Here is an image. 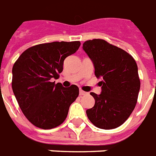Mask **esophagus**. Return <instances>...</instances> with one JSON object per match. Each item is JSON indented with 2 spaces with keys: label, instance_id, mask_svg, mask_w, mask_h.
<instances>
[{
  "label": "esophagus",
  "instance_id": "esophagus-1",
  "mask_svg": "<svg viewBox=\"0 0 156 156\" xmlns=\"http://www.w3.org/2000/svg\"><path fill=\"white\" fill-rule=\"evenodd\" d=\"M79 94H80V95H85V94H87V92H85V91L80 90H79Z\"/></svg>",
  "mask_w": 156,
  "mask_h": 156
}]
</instances>
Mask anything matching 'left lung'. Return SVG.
<instances>
[{
  "mask_svg": "<svg viewBox=\"0 0 156 156\" xmlns=\"http://www.w3.org/2000/svg\"><path fill=\"white\" fill-rule=\"evenodd\" d=\"M82 48L93 62L95 76L102 78L101 94L90 93L95 103L87 110V117L98 128H116L128 119L137 103V64L127 52L102 39L85 41Z\"/></svg>",
  "mask_w": 156,
  "mask_h": 156,
  "instance_id": "obj_1",
  "label": "left lung"
}]
</instances>
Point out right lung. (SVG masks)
I'll list each match as a JSON object with an SVG mask.
<instances>
[{
	"mask_svg": "<svg viewBox=\"0 0 156 156\" xmlns=\"http://www.w3.org/2000/svg\"><path fill=\"white\" fill-rule=\"evenodd\" d=\"M80 41H54L24 51L12 66V88L19 107L34 126L52 129L66 119L79 94L75 85L68 88L52 82L59 78L66 58L74 54Z\"/></svg>",
	"mask_w": 156,
	"mask_h": 156,
	"instance_id": "1",
	"label": "right lung"
}]
</instances>
